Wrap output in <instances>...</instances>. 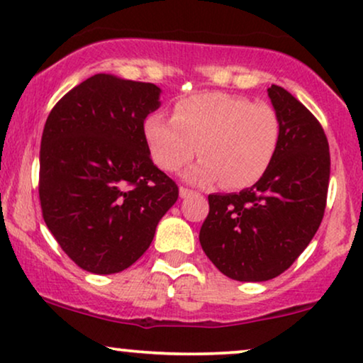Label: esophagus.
Segmentation results:
<instances>
[{
    "instance_id": "obj_1",
    "label": "esophagus",
    "mask_w": 363,
    "mask_h": 363,
    "mask_svg": "<svg viewBox=\"0 0 363 363\" xmlns=\"http://www.w3.org/2000/svg\"><path fill=\"white\" fill-rule=\"evenodd\" d=\"M191 195H195V191L188 190V188H185V186H180V198H188Z\"/></svg>"
}]
</instances>
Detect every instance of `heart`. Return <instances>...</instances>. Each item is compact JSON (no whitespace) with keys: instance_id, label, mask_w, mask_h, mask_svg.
I'll use <instances>...</instances> for the list:
<instances>
[{"instance_id":"obj_1","label":"heart","mask_w":363,"mask_h":363,"mask_svg":"<svg viewBox=\"0 0 363 363\" xmlns=\"http://www.w3.org/2000/svg\"><path fill=\"white\" fill-rule=\"evenodd\" d=\"M143 138L155 165L178 172L198 153L203 155L186 180H223L228 188H246L259 182L271 167L281 138L277 112L266 102L245 96L201 92L180 99L172 121L153 112L143 122Z\"/></svg>"}]
</instances>
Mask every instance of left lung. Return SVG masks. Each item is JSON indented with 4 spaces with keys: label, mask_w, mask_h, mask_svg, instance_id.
Returning <instances> with one entry per match:
<instances>
[{
    "label": "left lung",
    "mask_w": 363,
    "mask_h": 363,
    "mask_svg": "<svg viewBox=\"0 0 363 363\" xmlns=\"http://www.w3.org/2000/svg\"><path fill=\"white\" fill-rule=\"evenodd\" d=\"M281 138L264 177L240 193L210 195L200 230L205 255L235 281L261 282L291 267L319 230L330 177L319 121L279 86L267 89Z\"/></svg>",
    "instance_id": "left-lung-1"
}]
</instances>
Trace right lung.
Returning <instances> with one entry per match:
<instances>
[{
	"label": "right lung",
	"mask_w": 363,
	"mask_h": 363,
	"mask_svg": "<svg viewBox=\"0 0 363 363\" xmlns=\"http://www.w3.org/2000/svg\"><path fill=\"white\" fill-rule=\"evenodd\" d=\"M160 87L96 74L49 113L39 152L43 218L84 271L113 274L148 250L177 183L153 165L143 122Z\"/></svg>",
	"instance_id": "add662e5"
}]
</instances>
